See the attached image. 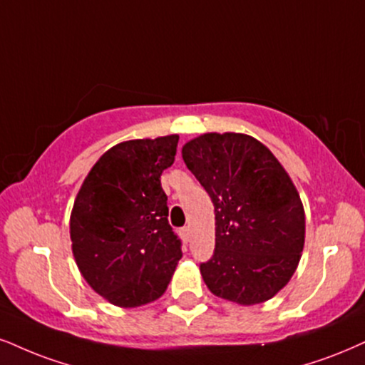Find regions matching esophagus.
Instances as JSON below:
<instances>
[{"label": "esophagus", "mask_w": 365, "mask_h": 365, "mask_svg": "<svg viewBox=\"0 0 365 365\" xmlns=\"http://www.w3.org/2000/svg\"><path fill=\"white\" fill-rule=\"evenodd\" d=\"M181 235H182V238H184V242H190V238H191L190 227H184L182 230H181Z\"/></svg>", "instance_id": "esophagus-1"}]
</instances>
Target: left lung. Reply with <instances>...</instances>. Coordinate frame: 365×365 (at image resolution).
<instances>
[{"mask_svg": "<svg viewBox=\"0 0 365 365\" xmlns=\"http://www.w3.org/2000/svg\"><path fill=\"white\" fill-rule=\"evenodd\" d=\"M181 154L215 206V254L200 267L205 284L242 307L274 298L304 247V208L289 174L245 133H203Z\"/></svg>", "mask_w": 365, "mask_h": 365, "instance_id": "8db88e82", "label": "left lung"}]
</instances>
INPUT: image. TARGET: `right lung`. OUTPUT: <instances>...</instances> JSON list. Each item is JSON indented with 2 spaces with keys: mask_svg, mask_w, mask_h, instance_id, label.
<instances>
[{
  "mask_svg": "<svg viewBox=\"0 0 365 365\" xmlns=\"http://www.w3.org/2000/svg\"><path fill=\"white\" fill-rule=\"evenodd\" d=\"M178 142L179 135H165L116 143L93 165L74 200L76 264L88 284L115 307L159 299L182 257L160 186Z\"/></svg>",
  "mask_w": 365,
  "mask_h": 365,
  "instance_id": "obj_1",
  "label": "right lung"
}]
</instances>
